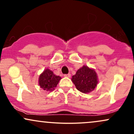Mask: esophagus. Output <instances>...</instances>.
Wrapping results in <instances>:
<instances>
[{
    "label": "esophagus",
    "instance_id": "esophagus-1",
    "mask_svg": "<svg viewBox=\"0 0 134 134\" xmlns=\"http://www.w3.org/2000/svg\"><path fill=\"white\" fill-rule=\"evenodd\" d=\"M64 77H70V74H64Z\"/></svg>",
    "mask_w": 134,
    "mask_h": 134
}]
</instances>
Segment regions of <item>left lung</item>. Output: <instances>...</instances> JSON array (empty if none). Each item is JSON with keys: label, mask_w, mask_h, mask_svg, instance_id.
<instances>
[{"label": "left lung", "mask_w": 134, "mask_h": 134, "mask_svg": "<svg viewBox=\"0 0 134 134\" xmlns=\"http://www.w3.org/2000/svg\"><path fill=\"white\" fill-rule=\"evenodd\" d=\"M72 81L77 90L83 93H89L93 91L96 87L98 79L94 69L84 65L72 76Z\"/></svg>", "instance_id": "left-lung-1"}]
</instances>
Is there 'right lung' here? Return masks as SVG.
<instances>
[{"instance_id":"1","label":"right lung","mask_w":134,"mask_h":134,"mask_svg":"<svg viewBox=\"0 0 134 134\" xmlns=\"http://www.w3.org/2000/svg\"><path fill=\"white\" fill-rule=\"evenodd\" d=\"M60 79L61 77L56 76L52 70L47 69L40 75L38 83L43 90L51 92L55 90Z\"/></svg>"}]
</instances>
